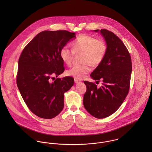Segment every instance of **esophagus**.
I'll list each match as a JSON object with an SVG mask.
<instances>
[{"label": "esophagus", "instance_id": "34e87169", "mask_svg": "<svg viewBox=\"0 0 152 152\" xmlns=\"http://www.w3.org/2000/svg\"><path fill=\"white\" fill-rule=\"evenodd\" d=\"M74 81L75 83H80V80H78V79H76V78H74Z\"/></svg>", "mask_w": 152, "mask_h": 152}]
</instances>
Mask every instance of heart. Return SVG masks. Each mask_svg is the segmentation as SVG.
Returning a JSON list of instances; mask_svg holds the SVG:
<instances>
[{"mask_svg": "<svg viewBox=\"0 0 152 152\" xmlns=\"http://www.w3.org/2000/svg\"><path fill=\"white\" fill-rule=\"evenodd\" d=\"M107 52V45L102 39L81 34L72 43V48L63 46L60 51V56L66 65H71L75 54L82 53V64L74 65L67 71L68 75L76 79L84 78L91 70V66H97L104 60Z\"/></svg>", "mask_w": 152, "mask_h": 152, "instance_id": "obj_1", "label": "heart"}]
</instances>
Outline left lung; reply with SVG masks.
<instances>
[{
    "label": "left lung",
    "instance_id": "obj_1",
    "mask_svg": "<svg viewBox=\"0 0 152 152\" xmlns=\"http://www.w3.org/2000/svg\"><path fill=\"white\" fill-rule=\"evenodd\" d=\"M98 31V30H95ZM107 52L103 61L90 76L100 87L85 81L87 91L84 95V108L93 116L102 119L115 113L124 102L130 88L132 60L129 52L122 41L113 33L101 29Z\"/></svg>",
    "mask_w": 152,
    "mask_h": 152
}]
</instances>
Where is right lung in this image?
Listing matches in <instances>:
<instances>
[{
	"label": "right lung",
	"instance_id": "right-lung-1",
	"mask_svg": "<svg viewBox=\"0 0 152 152\" xmlns=\"http://www.w3.org/2000/svg\"><path fill=\"white\" fill-rule=\"evenodd\" d=\"M74 33L66 30L43 31L24 48L19 59L17 86L28 109L37 116L52 119L64 106V93L74 85L71 77L51 79L65 70L61 48Z\"/></svg>",
	"mask_w": 152,
	"mask_h": 152
}]
</instances>
